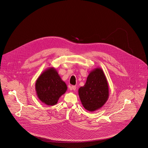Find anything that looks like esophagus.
Here are the masks:
<instances>
[{
  "instance_id": "obj_1",
  "label": "esophagus",
  "mask_w": 148,
  "mask_h": 148,
  "mask_svg": "<svg viewBox=\"0 0 148 148\" xmlns=\"http://www.w3.org/2000/svg\"><path fill=\"white\" fill-rule=\"evenodd\" d=\"M70 89H71V90H74V91H75V90H76V86H75V85H73V86H71V88Z\"/></svg>"
}]
</instances>
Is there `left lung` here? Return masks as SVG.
<instances>
[{
  "instance_id": "left-lung-1",
  "label": "left lung",
  "mask_w": 148,
  "mask_h": 148,
  "mask_svg": "<svg viewBox=\"0 0 148 148\" xmlns=\"http://www.w3.org/2000/svg\"><path fill=\"white\" fill-rule=\"evenodd\" d=\"M109 93L107 79L100 68L91 71L84 85L78 90L82 104L89 112L97 110L104 106L109 98Z\"/></svg>"
}]
</instances>
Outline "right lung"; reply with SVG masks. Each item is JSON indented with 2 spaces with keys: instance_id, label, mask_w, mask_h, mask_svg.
<instances>
[{
  "instance_id": "obj_1",
  "label": "right lung",
  "mask_w": 148,
  "mask_h": 148,
  "mask_svg": "<svg viewBox=\"0 0 148 148\" xmlns=\"http://www.w3.org/2000/svg\"><path fill=\"white\" fill-rule=\"evenodd\" d=\"M38 98L47 106H54L67 90V86L54 67L45 69L38 77L35 85Z\"/></svg>"
}]
</instances>
